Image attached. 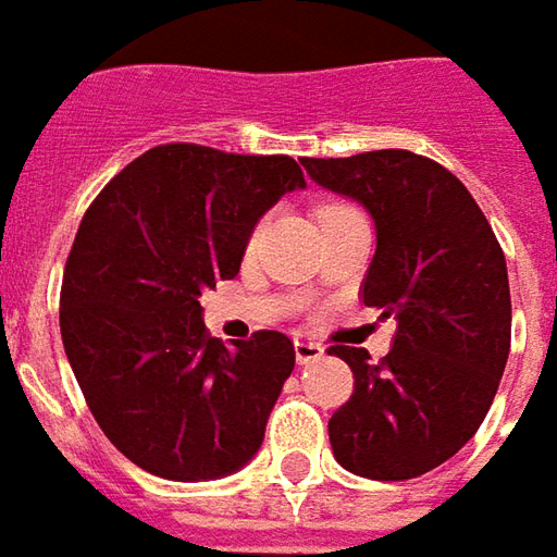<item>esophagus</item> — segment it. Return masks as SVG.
I'll list each match as a JSON object with an SVG mask.
<instances>
[{"label": "esophagus", "instance_id": "34e87169", "mask_svg": "<svg viewBox=\"0 0 557 557\" xmlns=\"http://www.w3.org/2000/svg\"><path fill=\"white\" fill-rule=\"evenodd\" d=\"M325 356V346L313 344V341H295V359L298 364H310V361H317Z\"/></svg>", "mask_w": 557, "mask_h": 557}]
</instances>
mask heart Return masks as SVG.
<instances>
[{
  "instance_id": "obj_1",
  "label": "heart",
  "mask_w": 557,
  "mask_h": 557,
  "mask_svg": "<svg viewBox=\"0 0 557 557\" xmlns=\"http://www.w3.org/2000/svg\"><path fill=\"white\" fill-rule=\"evenodd\" d=\"M332 208H341V205H325V208H319V211H332Z\"/></svg>"
}]
</instances>
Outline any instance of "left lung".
Here are the masks:
<instances>
[{
  "label": "left lung",
  "mask_w": 557,
  "mask_h": 557,
  "mask_svg": "<svg viewBox=\"0 0 557 557\" xmlns=\"http://www.w3.org/2000/svg\"><path fill=\"white\" fill-rule=\"evenodd\" d=\"M301 165L373 216L361 301L398 322L380 361L332 346L356 380L329 419L334 458L368 480H413L453 458L495 400L512 332L507 259L468 186L434 159L371 150Z\"/></svg>",
  "instance_id": "left-lung-1"
}]
</instances>
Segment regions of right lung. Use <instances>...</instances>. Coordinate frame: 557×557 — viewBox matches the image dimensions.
I'll return each mask as SVG.
<instances>
[{
    "label": "right lung",
    "mask_w": 557,
    "mask_h": 557,
    "mask_svg": "<svg viewBox=\"0 0 557 557\" xmlns=\"http://www.w3.org/2000/svg\"><path fill=\"white\" fill-rule=\"evenodd\" d=\"M301 186L292 157L159 144L92 198L65 259L60 332L89 413L132 465L216 480L262 446L295 346L256 332L228 349L198 295L238 274L252 225Z\"/></svg>",
    "instance_id": "add662e5"
}]
</instances>
